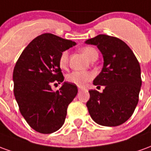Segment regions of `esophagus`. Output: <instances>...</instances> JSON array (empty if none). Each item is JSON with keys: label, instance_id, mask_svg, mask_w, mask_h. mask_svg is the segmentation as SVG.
Returning a JSON list of instances; mask_svg holds the SVG:
<instances>
[{"label": "esophagus", "instance_id": "34e87169", "mask_svg": "<svg viewBox=\"0 0 151 151\" xmlns=\"http://www.w3.org/2000/svg\"><path fill=\"white\" fill-rule=\"evenodd\" d=\"M82 89H83V87H82V86H78V91H81Z\"/></svg>", "mask_w": 151, "mask_h": 151}]
</instances>
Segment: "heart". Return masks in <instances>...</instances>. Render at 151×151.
Instances as JSON below:
<instances>
[{"label": "heart", "instance_id": "1", "mask_svg": "<svg viewBox=\"0 0 151 151\" xmlns=\"http://www.w3.org/2000/svg\"><path fill=\"white\" fill-rule=\"evenodd\" d=\"M82 52L90 60L98 57L97 51L92 47L86 46L81 48ZM69 62V52L68 51H64L61 52L59 58V65L61 69H65ZM94 77V74L91 72L86 71H73L66 76V80L70 83L78 86H84L90 82Z\"/></svg>", "mask_w": 151, "mask_h": 151}]
</instances>
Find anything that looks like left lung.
<instances>
[{
    "mask_svg": "<svg viewBox=\"0 0 151 151\" xmlns=\"http://www.w3.org/2000/svg\"><path fill=\"white\" fill-rule=\"evenodd\" d=\"M86 43L98 47L104 61L93 83L105 89L102 93L89 91V113L100 125L118 126L129 119L138 103L142 86L139 62L129 47L116 37L99 35Z\"/></svg>",
    "mask_w": 151,
    "mask_h": 151,
    "instance_id": "1",
    "label": "left lung"
}]
</instances>
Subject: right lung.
Returning a JSON list of instances; mask_svg holds the SVG:
<instances>
[{
	"instance_id": "1",
	"label": "right lung",
	"mask_w": 151,
	"mask_h": 151,
	"mask_svg": "<svg viewBox=\"0 0 151 151\" xmlns=\"http://www.w3.org/2000/svg\"><path fill=\"white\" fill-rule=\"evenodd\" d=\"M75 42L45 33L28 44L13 73L14 94L28 124L40 133L56 132L65 120L68 106L78 94L75 84L64 82L59 91L51 86L64 81L59 65L62 52Z\"/></svg>"
}]
</instances>
